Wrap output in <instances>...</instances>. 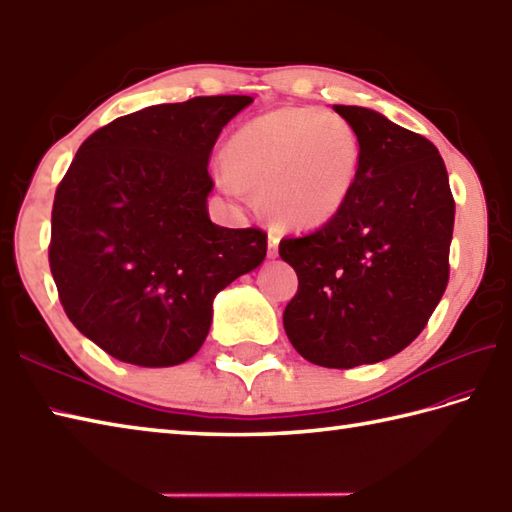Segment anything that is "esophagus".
Listing matches in <instances>:
<instances>
[{"label":"esophagus","instance_id":"esophagus-1","mask_svg":"<svg viewBox=\"0 0 512 512\" xmlns=\"http://www.w3.org/2000/svg\"><path fill=\"white\" fill-rule=\"evenodd\" d=\"M278 243H280V236L271 229L269 232V243H267V254L269 258H276L278 256Z\"/></svg>","mask_w":512,"mask_h":512}]
</instances>
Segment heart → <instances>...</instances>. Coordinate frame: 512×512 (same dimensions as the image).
<instances>
[{
	"label": "heart",
	"mask_w": 512,
	"mask_h": 512,
	"mask_svg": "<svg viewBox=\"0 0 512 512\" xmlns=\"http://www.w3.org/2000/svg\"><path fill=\"white\" fill-rule=\"evenodd\" d=\"M360 161V137L347 119L311 106H285L234 132L216 181L236 198L245 185L252 187L280 227L314 229L347 203Z\"/></svg>",
	"instance_id": "heart-1"
}]
</instances>
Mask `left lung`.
<instances>
[{
	"instance_id": "obj_1",
	"label": "left lung",
	"mask_w": 512,
	"mask_h": 512,
	"mask_svg": "<svg viewBox=\"0 0 512 512\" xmlns=\"http://www.w3.org/2000/svg\"><path fill=\"white\" fill-rule=\"evenodd\" d=\"M333 110L358 132L360 172L329 223L280 241L298 274L283 325L305 360L353 369L395 356L426 327L448 285L455 201L429 139L369 108Z\"/></svg>"
}]
</instances>
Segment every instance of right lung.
Here are the masks:
<instances>
[{"mask_svg":"<svg viewBox=\"0 0 512 512\" xmlns=\"http://www.w3.org/2000/svg\"><path fill=\"white\" fill-rule=\"evenodd\" d=\"M252 101L194 97L125 114L81 143L57 185L48 260L61 307L112 358L190 360L218 291L265 260L263 229L207 214L214 143Z\"/></svg>","mask_w":512,"mask_h":512,"instance_id":"obj_1","label":"right lung"}]
</instances>
